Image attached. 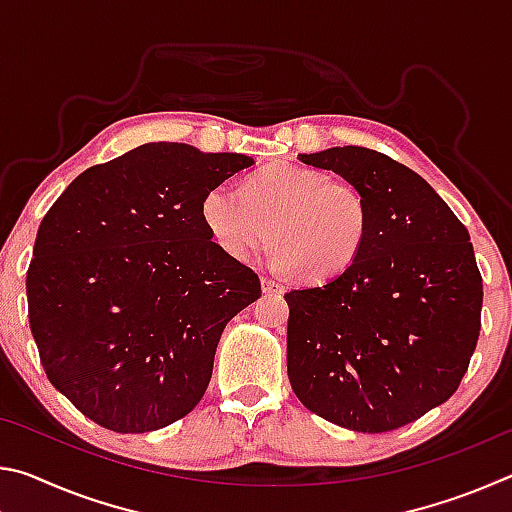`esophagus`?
<instances>
[{
    "mask_svg": "<svg viewBox=\"0 0 512 512\" xmlns=\"http://www.w3.org/2000/svg\"><path fill=\"white\" fill-rule=\"evenodd\" d=\"M262 289H264V293H282L284 291L282 284L271 280V277H262Z\"/></svg>",
    "mask_w": 512,
    "mask_h": 512,
    "instance_id": "34e87169",
    "label": "esophagus"
}]
</instances>
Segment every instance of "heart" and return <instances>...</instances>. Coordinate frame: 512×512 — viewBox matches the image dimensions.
I'll return each mask as SVG.
<instances>
[{
    "label": "heart",
    "instance_id": "heart-1",
    "mask_svg": "<svg viewBox=\"0 0 512 512\" xmlns=\"http://www.w3.org/2000/svg\"><path fill=\"white\" fill-rule=\"evenodd\" d=\"M201 214L228 257L246 262L273 239V264L311 284L348 273L372 230L368 194L357 183L287 162L253 173L244 189L212 187Z\"/></svg>",
    "mask_w": 512,
    "mask_h": 512
}]
</instances>
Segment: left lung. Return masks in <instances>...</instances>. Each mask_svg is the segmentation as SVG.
Returning a JSON list of instances; mask_svg holds the SVG:
<instances>
[{
  "label": "left lung",
  "instance_id": "left-lung-1",
  "mask_svg": "<svg viewBox=\"0 0 512 512\" xmlns=\"http://www.w3.org/2000/svg\"><path fill=\"white\" fill-rule=\"evenodd\" d=\"M298 158L357 183L372 230L339 280L284 296L291 388L339 427L400 429L456 393L479 341L470 232L427 180L384 153L334 146Z\"/></svg>",
  "mask_w": 512,
  "mask_h": 512
}]
</instances>
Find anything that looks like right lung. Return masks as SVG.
Instances as JSON below:
<instances>
[{"mask_svg":"<svg viewBox=\"0 0 512 512\" xmlns=\"http://www.w3.org/2000/svg\"><path fill=\"white\" fill-rule=\"evenodd\" d=\"M253 164L151 142L85 169L49 207L29 323L47 379L85 418L144 433L201 402L223 327L262 296L253 268L214 244L201 205Z\"/></svg>","mask_w":512,"mask_h":512,"instance_id":"1","label":"right lung"}]
</instances>
